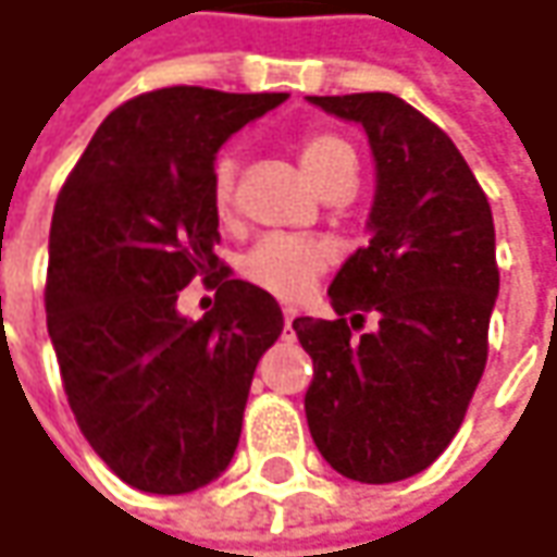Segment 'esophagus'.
<instances>
[{"instance_id": "34e87169", "label": "esophagus", "mask_w": 557, "mask_h": 557, "mask_svg": "<svg viewBox=\"0 0 557 557\" xmlns=\"http://www.w3.org/2000/svg\"><path fill=\"white\" fill-rule=\"evenodd\" d=\"M282 317H285V330H292V323H295V317H298V308L285 305V308H282Z\"/></svg>"}]
</instances>
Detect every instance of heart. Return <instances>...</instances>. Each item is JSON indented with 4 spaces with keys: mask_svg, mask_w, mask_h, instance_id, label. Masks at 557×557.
<instances>
[{
    "mask_svg": "<svg viewBox=\"0 0 557 557\" xmlns=\"http://www.w3.org/2000/svg\"><path fill=\"white\" fill-rule=\"evenodd\" d=\"M298 160L301 170L308 173L317 191L339 178V175H356V153L352 147L326 131L308 134L298 147ZM234 182H237V160L234 157H221L211 170V201L218 208V214H227L234 205ZM333 259V249L323 240L311 237H265L252 246L240 262V272L249 285L285 298V301H298L313 288V282L326 272Z\"/></svg>",
    "mask_w": 557,
    "mask_h": 557,
    "instance_id": "obj_1",
    "label": "heart"
}]
</instances>
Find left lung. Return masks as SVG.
Wrapping results in <instances>:
<instances>
[{
  "label": "left lung",
  "mask_w": 557,
  "mask_h": 557,
  "mask_svg": "<svg viewBox=\"0 0 557 557\" xmlns=\"http://www.w3.org/2000/svg\"><path fill=\"white\" fill-rule=\"evenodd\" d=\"M308 102L366 131L375 201L369 246L326 292L336 320L292 323L313 359L305 413L333 471L391 484L446 453L484 375L500 292L494 218L449 134L413 104L391 92ZM369 310L380 326L356 341L351 330Z\"/></svg>",
  "instance_id": "8db88e82"
}]
</instances>
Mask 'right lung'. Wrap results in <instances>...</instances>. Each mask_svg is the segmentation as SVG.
Returning <instances> with one entry per match:
<instances>
[{
  "instance_id": "right-lung-1",
  "label": "right lung",
  "mask_w": 557,
  "mask_h": 557,
  "mask_svg": "<svg viewBox=\"0 0 557 557\" xmlns=\"http://www.w3.org/2000/svg\"><path fill=\"white\" fill-rule=\"evenodd\" d=\"M285 92L173 86L114 108L70 173L50 224L47 333L76 423L104 465L147 494H188L231 465L278 301L214 256L211 170ZM191 277L218 287L188 321Z\"/></svg>"
}]
</instances>
